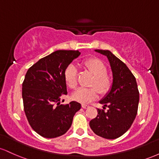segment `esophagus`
<instances>
[{
	"instance_id": "esophagus-1",
	"label": "esophagus",
	"mask_w": 159,
	"mask_h": 159,
	"mask_svg": "<svg viewBox=\"0 0 159 159\" xmlns=\"http://www.w3.org/2000/svg\"><path fill=\"white\" fill-rule=\"evenodd\" d=\"M81 106H82V107H83V108H87V107H89V105H86V104H82Z\"/></svg>"
}]
</instances>
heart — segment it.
<instances>
[{"mask_svg":"<svg viewBox=\"0 0 159 159\" xmlns=\"http://www.w3.org/2000/svg\"><path fill=\"white\" fill-rule=\"evenodd\" d=\"M83 66L94 75L90 85L96 87L98 93L102 94L108 92L111 87V80L106 75L107 68L103 62L96 58H92L84 62ZM77 68L74 64H69L65 69L63 78L66 84L70 89H75L77 86ZM96 90L93 87H81L72 93V98L81 103L90 102L97 97Z\"/></svg>","mask_w":159,"mask_h":159,"instance_id":"b5f03b06","label":"heart"}]
</instances>
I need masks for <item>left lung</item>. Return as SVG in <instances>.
Listing matches in <instances>:
<instances>
[{
  "label": "left lung",
  "mask_w": 159,
  "mask_h": 159,
  "mask_svg": "<svg viewBox=\"0 0 159 159\" xmlns=\"http://www.w3.org/2000/svg\"><path fill=\"white\" fill-rule=\"evenodd\" d=\"M95 52L107 57L113 82L110 90L99 101L103 109H97V116L90 120V126L102 138L116 139L129 130L136 117L139 103L138 84L127 66L110 51L96 49ZM105 107H109L107 111Z\"/></svg>",
  "instance_id": "1"
}]
</instances>
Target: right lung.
Here are the masks:
<instances>
[{"label": "right lung", "mask_w": 159, "mask_h": 159, "mask_svg": "<svg viewBox=\"0 0 159 159\" xmlns=\"http://www.w3.org/2000/svg\"><path fill=\"white\" fill-rule=\"evenodd\" d=\"M80 54L78 51H56L36 62L25 75L24 110L30 126L42 137L54 138L64 134L81 109L77 102L61 103V98L67 95L63 72Z\"/></svg>", "instance_id": "right-lung-1"}]
</instances>
